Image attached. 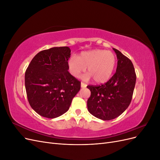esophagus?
Returning a JSON list of instances; mask_svg holds the SVG:
<instances>
[{
	"instance_id": "obj_1",
	"label": "esophagus",
	"mask_w": 160,
	"mask_h": 160,
	"mask_svg": "<svg viewBox=\"0 0 160 160\" xmlns=\"http://www.w3.org/2000/svg\"><path fill=\"white\" fill-rule=\"evenodd\" d=\"M81 87L82 88H86V87H87V85L85 83H83V82H81Z\"/></svg>"
}]
</instances>
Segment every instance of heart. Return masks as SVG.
I'll use <instances>...</instances> for the list:
<instances>
[{
    "instance_id": "b5f03b06",
    "label": "heart",
    "mask_w": 160,
    "mask_h": 160,
    "mask_svg": "<svg viewBox=\"0 0 160 160\" xmlns=\"http://www.w3.org/2000/svg\"><path fill=\"white\" fill-rule=\"evenodd\" d=\"M116 65V57L109 51L95 49L81 52L77 57H71L68 61L71 74L79 77L86 71L88 74L83 77L84 79L91 77L96 83H104L112 75Z\"/></svg>"
}]
</instances>
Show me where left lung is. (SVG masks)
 <instances>
[{
	"mask_svg": "<svg viewBox=\"0 0 160 160\" xmlns=\"http://www.w3.org/2000/svg\"><path fill=\"white\" fill-rule=\"evenodd\" d=\"M113 49L118 60L115 73L104 84L87 86L91 91L89 112L105 121L118 118L129 107L136 81L132 62L118 49Z\"/></svg>",
	"mask_w": 160,
	"mask_h": 160,
	"instance_id": "8db88e82",
	"label": "left lung"
}]
</instances>
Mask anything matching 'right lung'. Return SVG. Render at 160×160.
<instances>
[{"mask_svg": "<svg viewBox=\"0 0 160 160\" xmlns=\"http://www.w3.org/2000/svg\"><path fill=\"white\" fill-rule=\"evenodd\" d=\"M71 50L52 47L33 57L25 72V83L31 107L40 115L55 118L69 110L81 82L68 71Z\"/></svg>", "mask_w": 160, "mask_h": 160, "instance_id": "add662e5", "label": "right lung"}]
</instances>
